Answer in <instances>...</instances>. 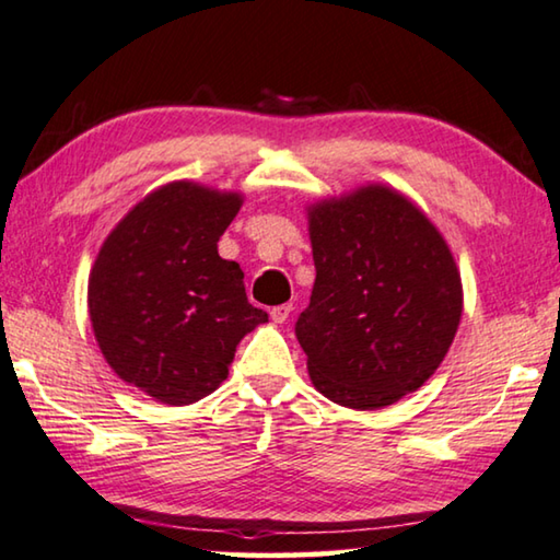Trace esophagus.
<instances>
[{
  "mask_svg": "<svg viewBox=\"0 0 560 560\" xmlns=\"http://www.w3.org/2000/svg\"><path fill=\"white\" fill-rule=\"evenodd\" d=\"M291 312H294V306H291V304H279V306H273L269 314H271L273 322L283 324V322H287V318L291 316Z\"/></svg>",
  "mask_w": 560,
  "mask_h": 560,
  "instance_id": "obj_1",
  "label": "esophagus"
}]
</instances>
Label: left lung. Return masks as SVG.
Masks as SVG:
<instances>
[{"label": "left lung", "instance_id": "left-lung-1", "mask_svg": "<svg viewBox=\"0 0 560 560\" xmlns=\"http://www.w3.org/2000/svg\"><path fill=\"white\" fill-rule=\"evenodd\" d=\"M316 281L296 318L314 386L334 404L381 408L446 357L460 277L436 226L386 186L308 211Z\"/></svg>", "mask_w": 560, "mask_h": 560}]
</instances>
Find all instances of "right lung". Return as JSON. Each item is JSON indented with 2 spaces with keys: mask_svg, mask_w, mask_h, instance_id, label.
Returning a JSON list of instances; mask_svg holds the SVG:
<instances>
[{
  "mask_svg": "<svg viewBox=\"0 0 560 560\" xmlns=\"http://www.w3.org/2000/svg\"><path fill=\"white\" fill-rule=\"evenodd\" d=\"M242 197L166 184L119 221L89 279V316L109 366L168 406L217 392L236 343L264 324L244 271L217 242Z\"/></svg>",
  "mask_w": 560,
  "mask_h": 560,
  "instance_id": "add662e5",
  "label": "right lung"
}]
</instances>
